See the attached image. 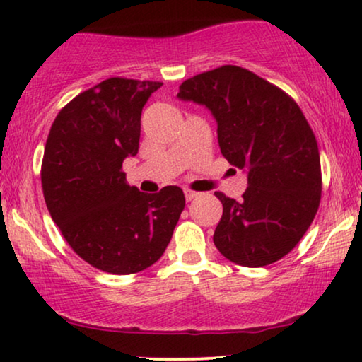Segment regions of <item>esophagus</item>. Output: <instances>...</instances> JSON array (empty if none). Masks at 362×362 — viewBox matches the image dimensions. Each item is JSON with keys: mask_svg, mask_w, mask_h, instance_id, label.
I'll list each match as a JSON object with an SVG mask.
<instances>
[{"mask_svg": "<svg viewBox=\"0 0 362 362\" xmlns=\"http://www.w3.org/2000/svg\"><path fill=\"white\" fill-rule=\"evenodd\" d=\"M185 196H186V201H192L194 197L199 196V192L192 191V189H185Z\"/></svg>", "mask_w": 362, "mask_h": 362, "instance_id": "obj_1", "label": "esophagus"}]
</instances>
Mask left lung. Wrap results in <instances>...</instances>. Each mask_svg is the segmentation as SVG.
Masks as SVG:
<instances>
[{"mask_svg":"<svg viewBox=\"0 0 362 362\" xmlns=\"http://www.w3.org/2000/svg\"><path fill=\"white\" fill-rule=\"evenodd\" d=\"M177 97L206 105L217 122L221 153L247 171L240 201L216 192L222 217L214 244L242 267L280 260L301 240L321 201L315 133L288 93L239 66L187 78Z\"/></svg>","mask_w":362,"mask_h":362,"instance_id":"left-lung-1","label":"left lung"}]
</instances>
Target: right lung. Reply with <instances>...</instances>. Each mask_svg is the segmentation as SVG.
I'll return each instance as SVG.
<instances>
[{
    "label": "right lung",
    "mask_w": 362,
    "mask_h": 362,
    "mask_svg": "<svg viewBox=\"0 0 362 362\" xmlns=\"http://www.w3.org/2000/svg\"><path fill=\"white\" fill-rule=\"evenodd\" d=\"M161 86L125 77L97 83L57 113L44 148L49 214L71 249L107 274L130 275L155 264L185 209L181 187L145 194L122 170L138 153L143 107Z\"/></svg>",
    "instance_id": "obj_1"
}]
</instances>
